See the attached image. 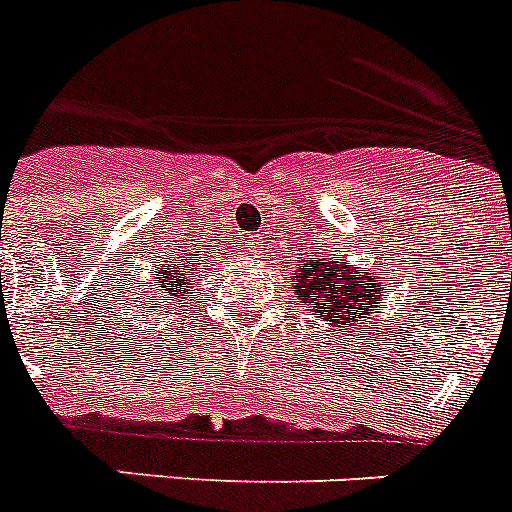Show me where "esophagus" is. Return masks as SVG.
I'll use <instances>...</instances> for the list:
<instances>
[{
    "mask_svg": "<svg viewBox=\"0 0 512 512\" xmlns=\"http://www.w3.org/2000/svg\"><path fill=\"white\" fill-rule=\"evenodd\" d=\"M264 246H266V243H264V238H261L259 233L248 238V248H251V253H256V256H259V253L264 251Z\"/></svg>",
    "mask_w": 512,
    "mask_h": 512,
    "instance_id": "esophagus-1",
    "label": "esophagus"
}]
</instances>
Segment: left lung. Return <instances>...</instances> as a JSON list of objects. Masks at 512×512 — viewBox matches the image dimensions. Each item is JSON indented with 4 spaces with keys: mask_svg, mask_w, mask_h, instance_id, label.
I'll return each instance as SVG.
<instances>
[{
    "mask_svg": "<svg viewBox=\"0 0 512 512\" xmlns=\"http://www.w3.org/2000/svg\"><path fill=\"white\" fill-rule=\"evenodd\" d=\"M382 274L387 269H361L341 256L297 261L292 292L325 325L351 333V325L366 318L384 297Z\"/></svg>",
    "mask_w": 512,
    "mask_h": 512,
    "instance_id": "8db88e82",
    "label": "left lung"
}]
</instances>
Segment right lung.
I'll return each mask as SVG.
<instances>
[{"label": "right lung", "instance_id": "right-lung-1", "mask_svg": "<svg viewBox=\"0 0 512 512\" xmlns=\"http://www.w3.org/2000/svg\"><path fill=\"white\" fill-rule=\"evenodd\" d=\"M212 246H207L200 235L194 238H182L174 241L161 256H151L153 277L146 279V284L120 282L122 305L130 302L135 312L148 307H164L171 310V305H187L189 297H194V284L197 279L205 277L202 271L215 264Z\"/></svg>", "mask_w": 512, "mask_h": 512}]
</instances>
